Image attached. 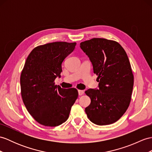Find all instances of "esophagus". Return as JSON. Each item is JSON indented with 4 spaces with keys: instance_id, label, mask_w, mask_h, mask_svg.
<instances>
[{
    "instance_id": "esophagus-1",
    "label": "esophagus",
    "mask_w": 152,
    "mask_h": 152,
    "mask_svg": "<svg viewBox=\"0 0 152 152\" xmlns=\"http://www.w3.org/2000/svg\"><path fill=\"white\" fill-rule=\"evenodd\" d=\"M78 92H79V95H83L84 94V90H78Z\"/></svg>"
}]
</instances>
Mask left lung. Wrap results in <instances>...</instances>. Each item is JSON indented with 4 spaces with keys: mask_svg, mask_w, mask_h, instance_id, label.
Here are the masks:
<instances>
[{
    "mask_svg": "<svg viewBox=\"0 0 152 152\" xmlns=\"http://www.w3.org/2000/svg\"><path fill=\"white\" fill-rule=\"evenodd\" d=\"M80 47L90 58L99 83L98 89L85 91L91 99L85 112L95 124L115 123L127 110L134 86L127 54L119 43L102 38L82 42Z\"/></svg>",
    "mask_w": 152,
    "mask_h": 152,
    "instance_id": "1",
    "label": "left lung"
}]
</instances>
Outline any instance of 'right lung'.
Listing matches in <instances>:
<instances>
[{
	"instance_id": "add662e5",
	"label": "right lung",
	"mask_w": 152,
	"mask_h": 152,
	"mask_svg": "<svg viewBox=\"0 0 152 152\" xmlns=\"http://www.w3.org/2000/svg\"><path fill=\"white\" fill-rule=\"evenodd\" d=\"M75 46L76 42H54L37 46L21 72L24 104L33 119L45 126H57L67 121L78 97L77 89L61 88L54 82L61 76L62 62Z\"/></svg>"
}]
</instances>
